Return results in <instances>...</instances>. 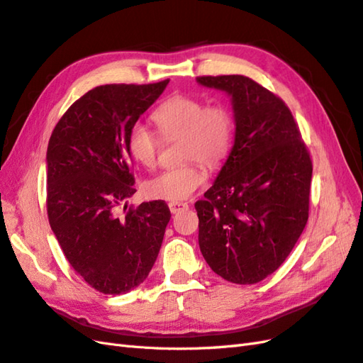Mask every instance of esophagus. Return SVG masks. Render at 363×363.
<instances>
[{
	"label": "esophagus",
	"instance_id": "34e87169",
	"mask_svg": "<svg viewBox=\"0 0 363 363\" xmlns=\"http://www.w3.org/2000/svg\"><path fill=\"white\" fill-rule=\"evenodd\" d=\"M168 207H170V212L174 215V213H179L181 210H187V208H189V204H187V202L172 201V202H168Z\"/></svg>",
	"mask_w": 363,
	"mask_h": 363
}]
</instances>
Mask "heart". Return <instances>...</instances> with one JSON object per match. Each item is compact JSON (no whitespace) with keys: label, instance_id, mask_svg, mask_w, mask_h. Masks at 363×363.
I'll use <instances>...</instances> for the list:
<instances>
[{"label":"heart","instance_id":"b5f03b06","mask_svg":"<svg viewBox=\"0 0 363 363\" xmlns=\"http://www.w3.org/2000/svg\"><path fill=\"white\" fill-rule=\"evenodd\" d=\"M153 121L164 138H181L179 159L189 161L164 170L145 182L150 198L184 201L204 185L207 173L198 161L213 167L223 161L233 138V116L224 105H206L202 99L173 96L156 108ZM126 148L138 164L151 168L156 164L159 139L147 125L134 123Z\"/></svg>","mask_w":363,"mask_h":363}]
</instances>
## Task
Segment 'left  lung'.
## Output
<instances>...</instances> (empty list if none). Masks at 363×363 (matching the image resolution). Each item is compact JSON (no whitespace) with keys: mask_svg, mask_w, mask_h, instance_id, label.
<instances>
[{"mask_svg":"<svg viewBox=\"0 0 363 363\" xmlns=\"http://www.w3.org/2000/svg\"><path fill=\"white\" fill-rule=\"evenodd\" d=\"M199 85L232 97L235 142L198 201L199 249L212 271L254 284L288 258L309 216L313 162L291 109L244 75H206Z\"/></svg>","mask_w":363,"mask_h":363,"instance_id":"8db88e82","label":"left lung"}]
</instances>
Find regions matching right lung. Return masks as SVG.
Here are the masks:
<instances>
[{"mask_svg":"<svg viewBox=\"0 0 363 363\" xmlns=\"http://www.w3.org/2000/svg\"><path fill=\"white\" fill-rule=\"evenodd\" d=\"M170 80L104 85L67 108L50 134L48 218L66 259L102 294H126L148 277L172 213L165 201L119 208L136 193L126 136Z\"/></svg>","mask_w":363,"mask_h":363,"instance_id":"obj_1","label":"right lung"}]
</instances>
